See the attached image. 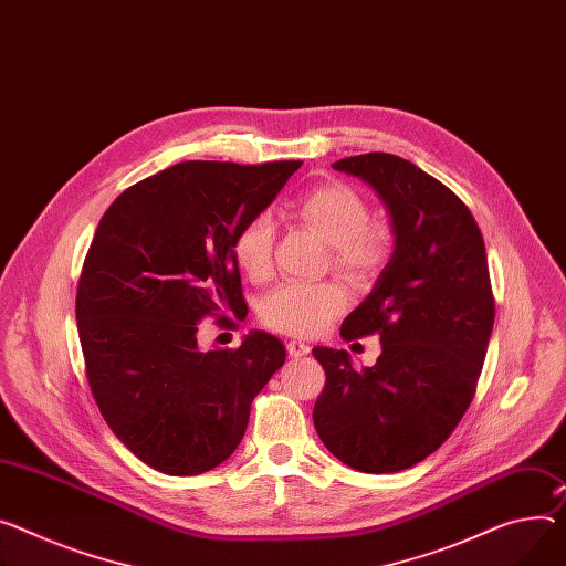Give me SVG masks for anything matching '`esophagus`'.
<instances>
[{
  "mask_svg": "<svg viewBox=\"0 0 566 566\" xmlns=\"http://www.w3.org/2000/svg\"><path fill=\"white\" fill-rule=\"evenodd\" d=\"M287 354H290L292 358H303V356L311 354V346H308L306 342L290 339V342H287Z\"/></svg>",
  "mask_w": 566,
  "mask_h": 566,
  "instance_id": "34e87169",
  "label": "esophagus"
}]
</instances>
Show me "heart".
<instances>
[{
  "label": "heart",
  "mask_w": 566,
  "mask_h": 566,
  "mask_svg": "<svg viewBox=\"0 0 566 566\" xmlns=\"http://www.w3.org/2000/svg\"><path fill=\"white\" fill-rule=\"evenodd\" d=\"M292 212L315 229L331 247L335 268L354 281L378 276L395 253V233L389 227L369 222V203L352 186L328 181L296 197ZM276 224L270 212H258L233 235V258L251 281H265L272 272ZM346 290L337 281L287 283L260 303L263 326L285 335H315L324 331L344 308Z\"/></svg>",
  "instance_id": "1"
}]
</instances>
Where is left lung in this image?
I'll list each match as a JSON object with an SVG mask.
<instances>
[{
	"mask_svg": "<svg viewBox=\"0 0 566 566\" xmlns=\"http://www.w3.org/2000/svg\"><path fill=\"white\" fill-rule=\"evenodd\" d=\"M333 167L378 192L395 253L339 328L346 342L378 335L382 352L356 371L344 349L315 346L326 385L313 421L346 467L395 473L438 451L475 395L494 326L485 242L460 197L406 158L371 151Z\"/></svg>",
	"mask_w": 566,
	"mask_h": 566,
	"instance_id": "8db88e82",
	"label": "left lung"
}]
</instances>
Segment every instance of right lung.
Returning <instances> with one entry per match:
<instances>
[{"instance_id":"1","label":"right lung","mask_w":566,"mask_h":566,"mask_svg":"<svg viewBox=\"0 0 566 566\" xmlns=\"http://www.w3.org/2000/svg\"><path fill=\"white\" fill-rule=\"evenodd\" d=\"M301 160H186L126 188L104 212L76 290L85 374L111 430L145 464L197 475L244 438L251 401L285 346L251 331L238 349L201 352L199 322L242 315L231 244Z\"/></svg>"}]
</instances>
